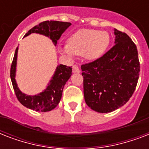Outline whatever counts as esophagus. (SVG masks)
<instances>
[{
  "mask_svg": "<svg viewBox=\"0 0 149 149\" xmlns=\"http://www.w3.org/2000/svg\"><path fill=\"white\" fill-rule=\"evenodd\" d=\"M79 72H80V71H79V67H78L77 65H72V72H74V73H79Z\"/></svg>",
  "mask_w": 149,
  "mask_h": 149,
  "instance_id": "34e87169",
  "label": "esophagus"
}]
</instances>
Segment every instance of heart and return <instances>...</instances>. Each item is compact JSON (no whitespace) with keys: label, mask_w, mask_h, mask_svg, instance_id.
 I'll return each instance as SVG.
<instances>
[{"label":"heart","mask_w":149,"mask_h":149,"mask_svg":"<svg viewBox=\"0 0 149 149\" xmlns=\"http://www.w3.org/2000/svg\"><path fill=\"white\" fill-rule=\"evenodd\" d=\"M110 43L107 31L92 29H81L75 32L68 39V44L58 47V52L69 59L75 55L84 56L87 60H96L106 52Z\"/></svg>","instance_id":"obj_1"}]
</instances>
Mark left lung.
Returning <instances> with one entry per match:
<instances>
[{
  "mask_svg": "<svg viewBox=\"0 0 149 149\" xmlns=\"http://www.w3.org/2000/svg\"><path fill=\"white\" fill-rule=\"evenodd\" d=\"M113 48L100 58L81 66L86 104L98 113L122 107L134 93L139 72L136 45L127 34L114 29Z\"/></svg>",
  "mask_w": 149,
  "mask_h": 149,
  "instance_id": "left-lung-1",
  "label": "left lung"
}]
</instances>
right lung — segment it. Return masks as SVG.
<instances>
[{
  "instance_id": "add662e5",
  "label": "right lung",
  "mask_w": 149,
  "mask_h": 149,
  "mask_svg": "<svg viewBox=\"0 0 149 149\" xmlns=\"http://www.w3.org/2000/svg\"><path fill=\"white\" fill-rule=\"evenodd\" d=\"M71 24H72L70 22L46 21L30 29L24 37H27L32 33L39 34L50 38L54 45H56L57 41ZM17 52L18 47H17L15 50V56L10 68V79L17 100L23 106L33 111L47 112L53 110L57 107L62 98L64 86L72 75V68L62 64L58 65L44 91L35 95H27L20 91L15 79L17 70Z\"/></svg>"
}]
</instances>
